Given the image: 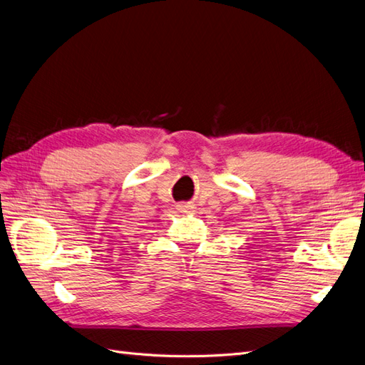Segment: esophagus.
I'll list each match as a JSON object with an SVG mask.
<instances>
[{
	"instance_id": "obj_1",
	"label": "esophagus",
	"mask_w": 365,
	"mask_h": 365,
	"mask_svg": "<svg viewBox=\"0 0 365 365\" xmlns=\"http://www.w3.org/2000/svg\"><path fill=\"white\" fill-rule=\"evenodd\" d=\"M178 210H180V212H185V213H187V212H192V206H190V204H187V202H181V204H178V207H176Z\"/></svg>"
}]
</instances>
